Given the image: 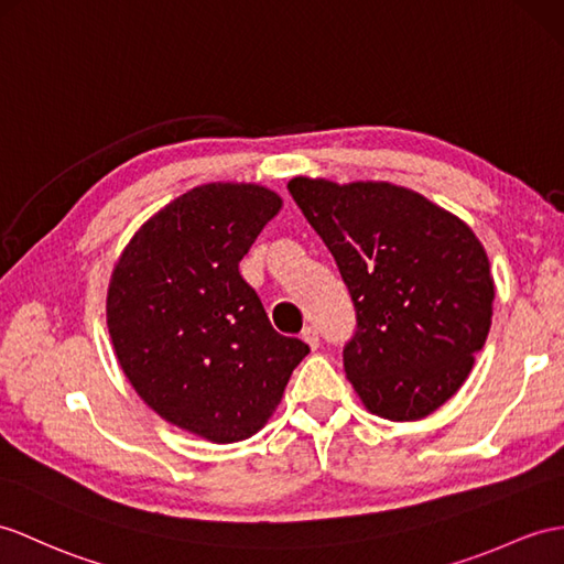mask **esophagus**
Listing matches in <instances>:
<instances>
[{
    "label": "esophagus",
    "instance_id": "esophagus-1",
    "mask_svg": "<svg viewBox=\"0 0 564 564\" xmlns=\"http://www.w3.org/2000/svg\"><path fill=\"white\" fill-rule=\"evenodd\" d=\"M301 339L306 341V345L311 347V349H318V345H321V337H318V329H315L313 325H308V327H304V333H301Z\"/></svg>",
    "mask_w": 564,
    "mask_h": 564
}]
</instances>
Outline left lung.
I'll list each match as a JSON object with an SVG mask.
<instances>
[{"label": "left lung", "mask_w": 564, "mask_h": 564, "mask_svg": "<svg viewBox=\"0 0 564 564\" xmlns=\"http://www.w3.org/2000/svg\"><path fill=\"white\" fill-rule=\"evenodd\" d=\"M292 198L335 256L356 308L345 373L370 414L419 421L484 349L496 284L469 225L388 182L294 176Z\"/></svg>", "instance_id": "obj_1"}]
</instances>
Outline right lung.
<instances>
[{
    "instance_id": "add662e5",
    "label": "right lung",
    "mask_w": 564,
    "mask_h": 564,
    "mask_svg": "<svg viewBox=\"0 0 564 564\" xmlns=\"http://www.w3.org/2000/svg\"><path fill=\"white\" fill-rule=\"evenodd\" d=\"M282 198L260 184H203L164 205L119 256L107 327L123 376L178 429L227 445L278 409L308 345L268 321L239 260Z\"/></svg>"
}]
</instances>
